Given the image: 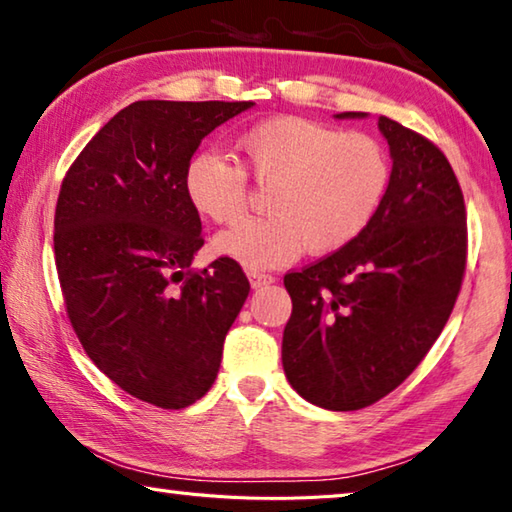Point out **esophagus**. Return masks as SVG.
Instances as JSON below:
<instances>
[{
	"label": "esophagus",
	"mask_w": 512,
	"mask_h": 512,
	"mask_svg": "<svg viewBox=\"0 0 512 512\" xmlns=\"http://www.w3.org/2000/svg\"><path fill=\"white\" fill-rule=\"evenodd\" d=\"M248 280H250V287L259 289V287H266V284H273L275 277L268 275V273H259V271H248Z\"/></svg>",
	"instance_id": "obj_1"
}]
</instances>
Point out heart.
<instances>
[{
	"instance_id": "heart-1",
	"label": "heart",
	"mask_w": 512,
	"mask_h": 512,
	"mask_svg": "<svg viewBox=\"0 0 512 512\" xmlns=\"http://www.w3.org/2000/svg\"><path fill=\"white\" fill-rule=\"evenodd\" d=\"M235 158L196 153L183 173L189 205L207 221H239L250 176L268 185V216L235 225L214 239L221 257L264 271L305 253L327 255L352 244L388 194L393 164L386 146L361 131H336L314 119L280 115L235 137Z\"/></svg>"
}]
</instances>
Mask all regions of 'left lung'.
Instances as JSON below:
<instances>
[{
    "label": "left lung",
    "instance_id": "obj_1",
    "mask_svg": "<svg viewBox=\"0 0 512 512\" xmlns=\"http://www.w3.org/2000/svg\"><path fill=\"white\" fill-rule=\"evenodd\" d=\"M377 126L393 178L375 219L352 244L284 275L293 302L284 375L327 411H357L395 391L443 332L465 273V203L452 164L397 121Z\"/></svg>",
    "mask_w": 512,
    "mask_h": 512
}]
</instances>
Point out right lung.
<instances>
[{"instance_id":"1","label":"right lung","mask_w":512,"mask_h":512,"mask_svg":"<svg viewBox=\"0 0 512 512\" xmlns=\"http://www.w3.org/2000/svg\"><path fill=\"white\" fill-rule=\"evenodd\" d=\"M253 106L135 101L60 185L54 250L69 323L103 375L160 409L210 391L248 298V277L228 257L192 271L203 237L183 173L205 135Z\"/></svg>"}]
</instances>
